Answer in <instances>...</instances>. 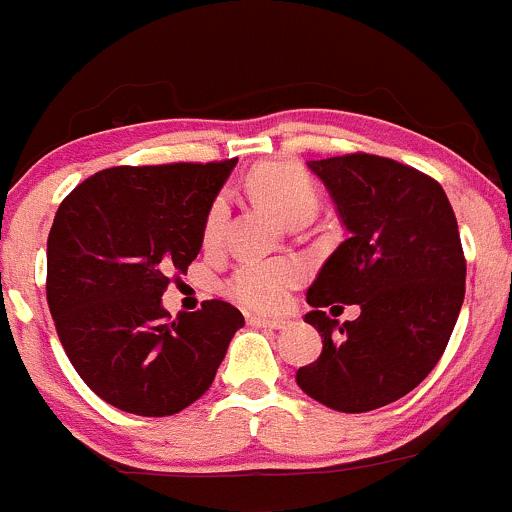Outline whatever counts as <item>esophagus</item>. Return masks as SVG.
Listing matches in <instances>:
<instances>
[{"mask_svg": "<svg viewBox=\"0 0 512 512\" xmlns=\"http://www.w3.org/2000/svg\"><path fill=\"white\" fill-rule=\"evenodd\" d=\"M249 325H256V328H268V330H286L288 320H281V318H249Z\"/></svg>", "mask_w": 512, "mask_h": 512, "instance_id": "esophagus-1", "label": "esophagus"}]
</instances>
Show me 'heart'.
Here are the masks:
<instances>
[{"mask_svg": "<svg viewBox=\"0 0 512 512\" xmlns=\"http://www.w3.org/2000/svg\"><path fill=\"white\" fill-rule=\"evenodd\" d=\"M249 189L256 199L276 209L283 219L291 221L295 214L318 209V192L310 177L291 162H266L249 175ZM229 207L226 199H214L204 221V241L214 244L224 231ZM300 266L286 258L273 261H244L229 281L231 298L261 313H271L286 305L288 291L300 281Z\"/></svg>", "mask_w": 512, "mask_h": 512, "instance_id": "1", "label": "heart"}]
</instances>
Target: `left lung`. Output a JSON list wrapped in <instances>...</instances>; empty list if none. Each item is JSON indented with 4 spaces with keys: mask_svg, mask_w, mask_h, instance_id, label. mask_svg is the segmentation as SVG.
<instances>
[{
    "mask_svg": "<svg viewBox=\"0 0 512 512\" xmlns=\"http://www.w3.org/2000/svg\"><path fill=\"white\" fill-rule=\"evenodd\" d=\"M308 167L347 239L308 288L305 323L323 352L295 382L335 412H372L412 392L449 345L466 293L458 224L436 179L389 157L355 152ZM340 302L360 304L361 318L340 324Z\"/></svg>",
    "mask_w": 512,
    "mask_h": 512,
    "instance_id": "1",
    "label": "left lung"
}]
</instances>
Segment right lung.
<instances>
[{
	"label": "right lung",
	"mask_w": 512,
	"mask_h": 512,
	"mask_svg": "<svg viewBox=\"0 0 512 512\" xmlns=\"http://www.w3.org/2000/svg\"><path fill=\"white\" fill-rule=\"evenodd\" d=\"M236 160L110 167L61 202L46 244V300L68 360L103 402L170 416L214 382L244 315L204 300L175 320L162 293L187 273Z\"/></svg>",
	"instance_id": "add662e5"
}]
</instances>
